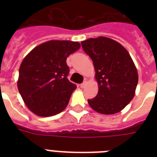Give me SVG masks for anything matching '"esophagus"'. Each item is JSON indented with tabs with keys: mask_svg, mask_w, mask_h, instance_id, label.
Returning <instances> with one entry per match:
<instances>
[{
	"mask_svg": "<svg viewBox=\"0 0 157 157\" xmlns=\"http://www.w3.org/2000/svg\"><path fill=\"white\" fill-rule=\"evenodd\" d=\"M86 84H87V82H86V81H85L82 84H81L80 85V86H81V88H84V87H86Z\"/></svg>",
	"mask_w": 157,
	"mask_h": 157,
	"instance_id": "esophagus-1",
	"label": "esophagus"
}]
</instances>
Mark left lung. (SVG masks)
Listing matches in <instances>:
<instances>
[{
    "mask_svg": "<svg viewBox=\"0 0 157 157\" xmlns=\"http://www.w3.org/2000/svg\"><path fill=\"white\" fill-rule=\"evenodd\" d=\"M90 57L98 85L96 97L88 99L91 108L98 113L115 114L133 99L139 76L129 52L120 43L99 36L81 42Z\"/></svg>",
    "mask_w": 157,
    "mask_h": 157,
    "instance_id": "left-lung-1",
    "label": "left lung"
}]
</instances>
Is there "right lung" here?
I'll return each mask as SVG.
<instances>
[{"mask_svg":"<svg viewBox=\"0 0 157 157\" xmlns=\"http://www.w3.org/2000/svg\"><path fill=\"white\" fill-rule=\"evenodd\" d=\"M81 47L79 42L50 40L35 47L19 67L18 89L34 114L51 117L63 111L76 88L68 81L66 59Z\"/></svg>","mask_w":157,"mask_h":157,"instance_id":"right-lung-1","label":"right lung"}]
</instances>
